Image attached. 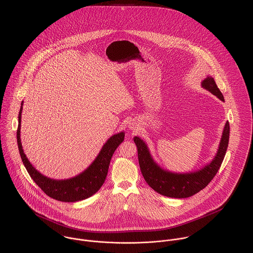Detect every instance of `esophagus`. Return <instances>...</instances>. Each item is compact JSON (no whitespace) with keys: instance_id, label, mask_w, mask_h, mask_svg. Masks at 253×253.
Returning a JSON list of instances; mask_svg holds the SVG:
<instances>
[{"instance_id":"34e87169","label":"esophagus","mask_w":253,"mask_h":253,"mask_svg":"<svg viewBox=\"0 0 253 253\" xmlns=\"http://www.w3.org/2000/svg\"><path fill=\"white\" fill-rule=\"evenodd\" d=\"M129 128H130V129H132V130H136V126H135L133 124L129 125Z\"/></svg>"}]
</instances>
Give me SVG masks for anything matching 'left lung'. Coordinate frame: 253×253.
I'll return each mask as SVG.
<instances>
[{"label": "left lung", "instance_id": "left-lung-1", "mask_svg": "<svg viewBox=\"0 0 253 253\" xmlns=\"http://www.w3.org/2000/svg\"><path fill=\"white\" fill-rule=\"evenodd\" d=\"M202 86L215 95L217 98L224 101V96L217 87L215 81L212 77L208 76L202 82ZM229 135L230 126L229 122H227L225 124L216 155L213 160L203 169L186 173L171 172L162 169L154 161L148 146L140 137L135 136L133 141L137 147L140 170L148 185L163 196L184 199L191 197L205 189L216 175L227 151Z\"/></svg>", "mask_w": 253, "mask_h": 253}]
</instances>
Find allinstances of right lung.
I'll list each match as a JSON object with an SVG mask.
<instances>
[{
	"label": "right lung",
	"instance_id": "right-lung-1",
	"mask_svg": "<svg viewBox=\"0 0 253 253\" xmlns=\"http://www.w3.org/2000/svg\"><path fill=\"white\" fill-rule=\"evenodd\" d=\"M22 105L23 101L21 103V107L18 115V127L16 131V137L21 160L31 178L35 181L37 185L48 197L60 202H79L94 195L101 188V186L106 179L110 161L118 146L124 141L125 132L121 131L117 134L112 135L106 141V143L103 145L95 160L90 164V166L86 169H84L79 175L69 179H52L39 172L31 165L26 155L24 154L20 139L21 113L23 109Z\"/></svg>",
	"mask_w": 253,
	"mask_h": 253
}]
</instances>
